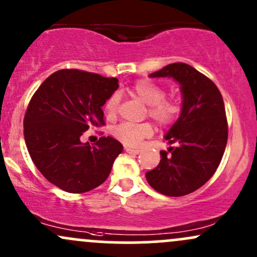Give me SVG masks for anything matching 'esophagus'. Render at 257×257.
<instances>
[{
	"mask_svg": "<svg viewBox=\"0 0 257 257\" xmlns=\"http://www.w3.org/2000/svg\"><path fill=\"white\" fill-rule=\"evenodd\" d=\"M124 150H125L126 152H128V154H133V155H138V154H140V150H139V149L125 148V149H124Z\"/></svg>",
	"mask_w": 257,
	"mask_h": 257,
	"instance_id": "esophagus-1",
	"label": "esophagus"
}]
</instances>
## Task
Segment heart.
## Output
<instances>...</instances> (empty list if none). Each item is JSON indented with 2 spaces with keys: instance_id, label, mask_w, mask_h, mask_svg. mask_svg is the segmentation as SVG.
<instances>
[{
  "instance_id": "b5f03b06",
  "label": "heart",
  "mask_w": 257,
  "mask_h": 257,
  "mask_svg": "<svg viewBox=\"0 0 257 257\" xmlns=\"http://www.w3.org/2000/svg\"><path fill=\"white\" fill-rule=\"evenodd\" d=\"M132 94L139 98L142 102L149 106V115L156 120L160 125H170L176 122L180 113V106L177 101L165 98V90L154 81L142 79L132 86ZM119 97L112 95L105 103V113L108 118H113L117 113ZM112 134L118 142L125 146L137 148L144 139L150 138L154 134V126L150 123L128 124L122 123L112 131Z\"/></svg>"
}]
</instances>
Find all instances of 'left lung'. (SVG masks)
Segmentation results:
<instances>
[{
    "label": "left lung",
    "instance_id": "left-lung-1",
    "mask_svg": "<svg viewBox=\"0 0 257 257\" xmlns=\"http://www.w3.org/2000/svg\"><path fill=\"white\" fill-rule=\"evenodd\" d=\"M150 78L179 83L182 109L165 135L168 151H161L156 168L146 172L149 184L167 196L193 193L213 176L228 139L223 98L212 80L185 63H172Z\"/></svg>",
    "mask_w": 257,
    "mask_h": 257
}]
</instances>
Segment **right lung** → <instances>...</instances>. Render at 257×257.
Wrapping results in <instances>:
<instances>
[{
  "label": "right lung",
  "mask_w": 257,
  "mask_h": 257,
  "mask_svg": "<svg viewBox=\"0 0 257 257\" xmlns=\"http://www.w3.org/2000/svg\"><path fill=\"white\" fill-rule=\"evenodd\" d=\"M118 86L115 78L62 69L36 90L24 117V139L34 165L53 185L86 193L109 176L122 144L102 137L91 148L80 137L105 124L102 106Z\"/></svg>",
  "instance_id": "right-lung-1"
}]
</instances>
